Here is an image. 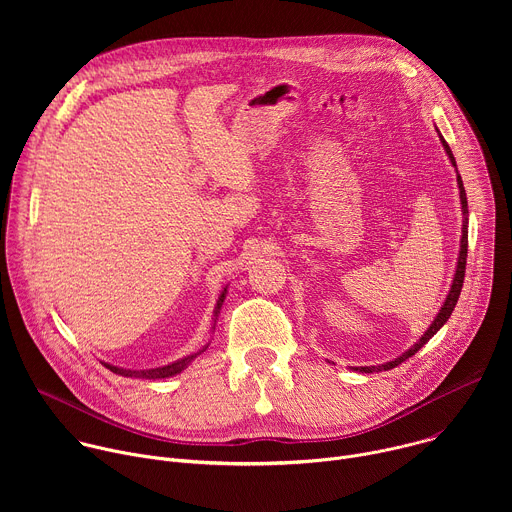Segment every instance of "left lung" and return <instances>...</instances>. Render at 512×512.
<instances>
[{
  "label": "left lung",
  "mask_w": 512,
  "mask_h": 512,
  "mask_svg": "<svg viewBox=\"0 0 512 512\" xmlns=\"http://www.w3.org/2000/svg\"><path fill=\"white\" fill-rule=\"evenodd\" d=\"M435 131H437V135H440V141H442V145H444V150H446V154H448L452 166L456 168V158H454V154H452V150H450V145L446 143V139H444V135L440 133V129L435 127ZM456 180H458L460 204H462V239H460V253H458L456 273H454V279H452L448 296H446V300H444V306L440 308V312H437V316L433 318V322L429 324V328L421 334V338H419L411 348H407L401 356H397V358H393V360H389V362H385V364H379V367H360V369L356 367L354 371H358V373H379V371H391V369L399 367L401 362H405L407 358H411L423 344H427L429 338H431L437 330H440V328L448 322V318L452 316V312H454V308H456V304H458V298H460V291H462L464 273H466V257H468V200H466V190H464V184H462V176L458 174V168H456Z\"/></svg>",
  "instance_id": "8db88e82"
}]
</instances>
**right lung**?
Instances as JSON below:
<instances>
[{
    "instance_id": "obj_1",
    "label": "right lung",
    "mask_w": 512,
    "mask_h": 512,
    "mask_svg": "<svg viewBox=\"0 0 512 512\" xmlns=\"http://www.w3.org/2000/svg\"><path fill=\"white\" fill-rule=\"evenodd\" d=\"M225 298H227V287H223V291H221V296H218V300H216V306H214V324H212V330L216 328V320H218V314H221V308H223V304H225ZM210 344V342H208ZM208 344H204L202 348H198L196 352H192V354H186V356H182V358H178V360H174V362H170V364H164V367H156V369H143V371H133V369H121V367H115V364H109V362H103L105 367L111 371V373H115V375H121V377H131V379H150V381H156V379H168V377H174V375H178V373H182L184 369H188L190 364H192V360L198 356V354H202L206 348H208Z\"/></svg>"
}]
</instances>
